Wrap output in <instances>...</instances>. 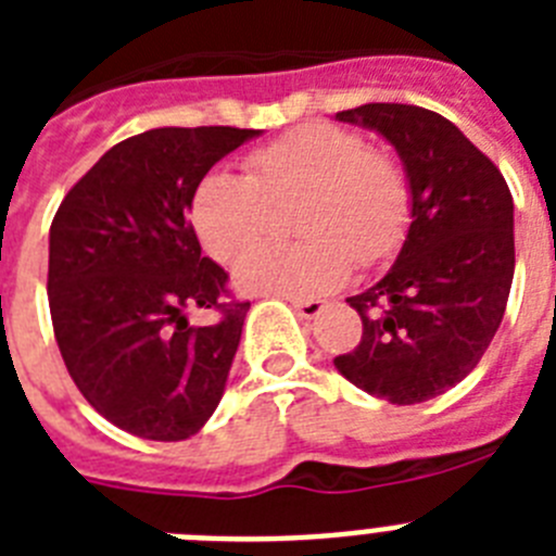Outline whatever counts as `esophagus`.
Returning <instances> with one entry per match:
<instances>
[{
    "label": "esophagus",
    "instance_id": "34e87169",
    "mask_svg": "<svg viewBox=\"0 0 556 556\" xmlns=\"http://www.w3.org/2000/svg\"><path fill=\"white\" fill-rule=\"evenodd\" d=\"M292 303V308L298 314H301L303 320H317L323 314V308H326V303L323 301H289Z\"/></svg>",
    "mask_w": 556,
    "mask_h": 556
}]
</instances>
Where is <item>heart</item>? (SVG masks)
Listing matches in <instances>:
<instances>
[{
    "mask_svg": "<svg viewBox=\"0 0 556 556\" xmlns=\"http://www.w3.org/2000/svg\"><path fill=\"white\" fill-rule=\"evenodd\" d=\"M248 178L211 172L191 194V225L217 262H233L261 238L268 208L301 199L293 227L306 235L292 249L263 245L236 262L233 281L244 292L283 294L292 301L339 287L358 267L387 262L412 217L404 166L370 150L356 130L308 122L244 159Z\"/></svg>",
    "mask_w": 556,
    "mask_h": 556,
    "instance_id": "1",
    "label": "heart"
}]
</instances>
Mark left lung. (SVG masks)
Wrapping results in <instances>:
<instances>
[{
    "label": "left lung",
    "mask_w": 556,
    "mask_h": 556,
    "mask_svg": "<svg viewBox=\"0 0 556 556\" xmlns=\"http://www.w3.org/2000/svg\"><path fill=\"white\" fill-rule=\"evenodd\" d=\"M337 119L395 147L412 225L390 273L348 298L362 339L333 365L390 404H424L459 384L498 331L515 273L513 194L498 166L440 113L370 102Z\"/></svg>",
    "instance_id": "1"
}]
</instances>
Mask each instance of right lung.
<instances>
[{
  "mask_svg": "<svg viewBox=\"0 0 556 556\" xmlns=\"http://www.w3.org/2000/svg\"><path fill=\"white\" fill-rule=\"evenodd\" d=\"M258 130L155 127L119 141L77 180L49 228V314L66 370L113 426L175 443L225 392L250 303L189 223L205 172ZM186 307L220 312L189 327Z\"/></svg>",
  "mask_w": 556,
  "mask_h": 556,
  "instance_id": "obj_1",
  "label": "right lung"
}]
</instances>
